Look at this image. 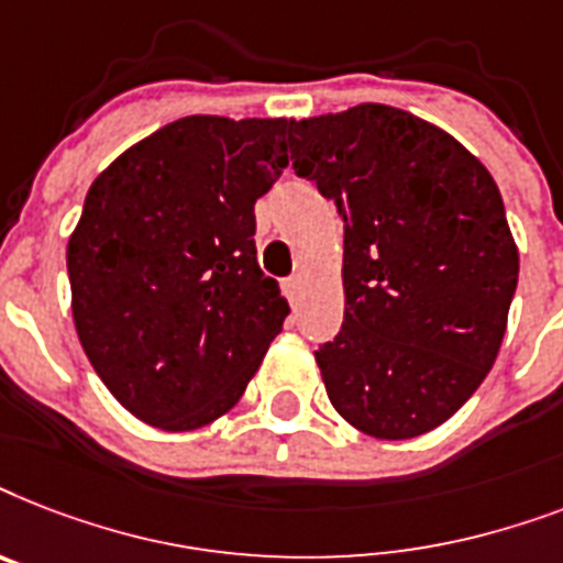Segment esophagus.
Returning a JSON list of instances; mask_svg holds the SVG:
<instances>
[{
  "instance_id": "1",
  "label": "esophagus",
  "mask_w": 563,
  "mask_h": 563,
  "mask_svg": "<svg viewBox=\"0 0 563 563\" xmlns=\"http://www.w3.org/2000/svg\"><path fill=\"white\" fill-rule=\"evenodd\" d=\"M302 287H305V278L302 276L287 278L285 290H287V296H290V302H296V299H299V294H302Z\"/></svg>"
}]
</instances>
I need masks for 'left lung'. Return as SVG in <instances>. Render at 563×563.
Here are the masks:
<instances>
[{"label":"left lung","mask_w":563,"mask_h":563,"mask_svg":"<svg viewBox=\"0 0 563 563\" xmlns=\"http://www.w3.org/2000/svg\"><path fill=\"white\" fill-rule=\"evenodd\" d=\"M290 159L345 227V319L317 363L375 439L430 433L500 352L520 258L500 188L451 133L386 103L290 121Z\"/></svg>","instance_id":"8db88e82"}]
</instances>
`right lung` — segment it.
Instances as JSON below:
<instances>
[{"label": "right lung", "instance_id": "1", "mask_svg": "<svg viewBox=\"0 0 563 563\" xmlns=\"http://www.w3.org/2000/svg\"><path fill=\"white\" fill-rule=\"evenodd\" d=\"M287 119L188 115L89 186L69 235L71 317L112 398L186 433L235 407L290 313L255 258V200L287 168Z\"/></svg>", "mask_w": 563, "mask_h": 563}]
</instances>
